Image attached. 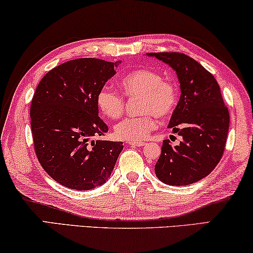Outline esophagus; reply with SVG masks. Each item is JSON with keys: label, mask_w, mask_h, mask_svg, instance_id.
<instances>
[{"label": "esophagus", "mask_w": 253, "mask_h": 253, "mask_svg": "<svg viewBox=\"0 0 253 253\" xmlns=\"http://www.w3.org/2000/svg\"><path fill=\"white\" fill-rule=\"evenodd\" d=\"M128 144L133 145V147H143V145H145V142H142V141H129V142H128Z\"/></svg>", "instance_id": "esophagus-1"}]
</instances>
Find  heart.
Wrapping results in <instances>:
<instances>
[{"mask_svg":"<svg viewBox=\"0 0 253 253\" xmlns=\"http://www.w3.org/2000/svg\"><path fill=\"white\" fill-rule=\"evenodd\" d=\"M120 87L128 97L141 96L140 111L143 116L129 117L117 124L115 135L124 141H141L157 127V119L167 118L176 109L179 89L176 84L164 80L161 73L151 70H135L120 80ZM96 103L103 115L118 119L124 112V98L109 87L98 91Z\"/></svg>","mask_w":253,"mask_h":253,"instance_id":"b5f03b06","label":"heart"}]
</instances>
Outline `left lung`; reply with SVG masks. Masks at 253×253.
Here are the masks:
<instances>
[{"label":"left lung","mask_w":253,"mask_h":253,"mask_svg":"<svg viewBox=\"0 0 253 253\" xmlns=\"http://www.w3.org/2000/svg\"><path fill=\"white\" fill-rule=\"evenodd\" d=\"M175 71L181 96L169 128L182 136L177 145L163 141L156 175L169 186H187L208 176L221 159L229 129V112L214 77L180 52H150Z\"/></svg>","instance_id":"left-lung-1"}]
</instances>
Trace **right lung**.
I'll list each match as a JSON object with an SVG mask.
<instances>
[{"mask_svg": "<svg viewBox=\"0 0 253 253\" xmlns=\"http://www.w3.org/2000/svg\"><path fill=\"white\" fill-rule=\"evenodd\" d=\"M120 62L78 58L60 64L38 84L31 104L37 157L62 186L90 190L111 175L123 142L92 140L109 130L98 117V91Z\"/></svg>", "mask_w": 253, "mask_h": 253, "instance_id": "right-lung-1", "label": "right lung"}]
</instances>
